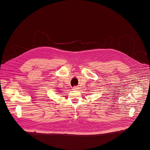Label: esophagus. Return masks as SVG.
Wrapping results in <instances>:
<instances>
[{
	"label": "esophagus",
	"mask_w": 150,
	"mask_h": 150,
	"mask_svg": "<svg viewBox=\"0 0 150 150\" xmlns=\"http://www.w3.org/2000/svg\"><path fill=\"white\" fill-rule=\"evenodd\" d=\"M79 89V86H74V87L72 88V90H74V91H78Z\"/></svg>",
	"instance_id": "34e87169"
}]
</instances>
